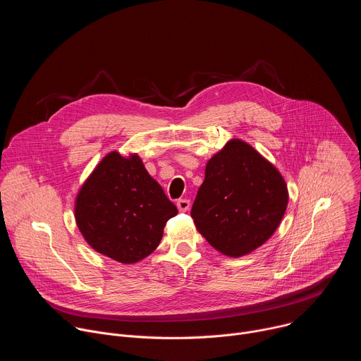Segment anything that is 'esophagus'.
I'll list each match as a JSON object with an SVG mask.
<instances>
[{"instance_id":"esophagus-1","label":"esophagus","mask_w":361,"mask_h":361,"mask_svg":"<svg viewBox=\"0 0 361 361\" xmlns=\"http://www.w3.org/2000/svg\"><path fill=\"white\" fill-rule=\"evenodd\" d=\"M190 205H191V204H190V200H187V198H181V200L177 201V207H178V210L183 212V213L190 209Z\"/></svg>"}]
</instances>
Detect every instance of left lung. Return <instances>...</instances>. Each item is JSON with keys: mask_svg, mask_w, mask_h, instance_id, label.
Masks as SVG:
<instances>
[{"mask_svg": "<svg viewBox=\"0 0 361 361\" xmlns=\"http://www.w3.org/2000/svg\"><path fill=\"white\" fill-rule=\"evenodd\" d=\"M287 202L280 171L250 144L234 138L205 166L191 217L210 245L237 259L274 234Z\"/></svg>", "mask_w": 361, "mask_h": 361, "instance_id": "left-lung-1", "label": "left lung"}]
</instances>
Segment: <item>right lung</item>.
Here are the masks:
<instances>
[{"label": "right lung", "mask_w": 361, "mask_h": 361, "mask_svg": "<svg viewBox=\"0 0 361 361\" xmlns=\"http://www.w3.org/2000/svg\"><path fill=\"white\" fill-rule=\"evenodd\" d=\"M74 216L84 240L99 254L134 264L156 250L178 210L137 154L111 151L81 185Z\"/></svg>", "instance_id": "1"}]
</instances>
